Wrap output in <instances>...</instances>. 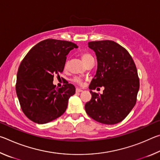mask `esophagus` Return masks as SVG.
Returning a JSON list of instances; mask_svg holds the SVG:
<instances>
[{
  "mask_svg": "<svg viewBox=\"0 0 160 160\" xmlns=\"http://www.w3.org/2000/svg\"><path fill=\"white\" fill-rule=\"evenodd\" d=\"M76 92H82V89H80V88H76Z\"/></svg>",
  "mask_w": 160,
  "mask_h": 160,
  "instance_id": "esophagus-1",
  "label": "esophagus"
}]
</instances>
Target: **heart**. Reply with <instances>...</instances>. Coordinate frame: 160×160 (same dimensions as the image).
<instances>
[{"instance_id":"obj_1","label":"heart","mask_w":160,"mask_h":160,"mask_svg":"<svg viewBox=\"0 0 160 160\" xmlns=\"http://www.w3.org/2000/svg\"><path fill=\"white\" fill-rule=\"evenodd\" d=\"M81 58H82V61L85 63L86 65H88L89 63H90L91 61H94V58L93 56L91 55L90 53L88 52H82L81 53ZM67 66V63H66V67ZM72 82H74L75 83L78 84V85H81V84L82 83V79L80 77H74L72 79Z\"/></svg>"}]
</instances>
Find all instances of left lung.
<instances>
[{
	"instance_id": "obj_1",
	"label": "left lung",
	"mask_w": 160,
	"mask_h": 160,
	"mask_svg": "<svg viewBox=\"0 0 160 160\" xmlns=\"http://www.w3.org/2000/svg\"><path fill=\"white\" fill-rule=\"evenodd\" d=\"M88 45L97 56V70L89 86L92 98L85 104L86 112L99 123L121 122L136 103L140 87L136 66L128 51L115 42L95 41ZM102 86V95L91 91Z\"/></svg>"
}]
</instances>
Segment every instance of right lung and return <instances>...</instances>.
Here are the masks:
<instances>
[{"instance_id":"right-lung-1","label":"right lung","mask_w":160,"mask_h":160,"mask_svg":"<svg viewBox=\"0 0 160 160\" xmlns=\"http://www.w3.org/2000/svg\"><path fill=\"white\" fill-rule=\"evenodd\" d=\"M78 46L71 42L45 39L32 47L18 68L16 93L23 113L34 123L43 124L66 112L74 85L66 82L61 88L53 77L63 71L66 56Z\"/></svg>"}]
</instances>
